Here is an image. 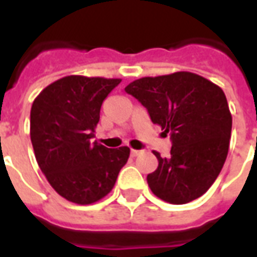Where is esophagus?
Listing matches in <instances>:
<instances>
[{
  "instance_id": "1",
  "label": "esophagus",
  "mask_w": 257,
  "mask_h": 257,
  "mask_svg": "<svg viewBox=\"0 0 257 257\" xmlns=\"http://www.w3.org/2000/svg\"><path fill=\"white\" fill-rule=\"evenodd\" d=\"M142 153H143V151H142V150H131V156H132V157H138V156H140Z\"/></svg>"
}]
</instances>
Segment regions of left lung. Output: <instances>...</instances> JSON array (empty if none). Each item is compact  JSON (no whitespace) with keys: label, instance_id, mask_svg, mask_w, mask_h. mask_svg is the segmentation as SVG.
Wrapping results in <instances>:
<instances>
[{"label":"left lung","instance_id":"1","mask_svg":"<svg viewBox=\"0 0 257 257\" xmlns=\"http://www.w3.org/2000/svg\"><path fill=\"white\" fill-rule=\"evenodd\" d=\"M171 135V156L154 151L158 168L147 183L158 198L187 204L208 191L228 153L232 118L224 92L189 71L145 77L125 88Z\"/></svg>","mask_w":257,"mask_h":257}]
</instances>
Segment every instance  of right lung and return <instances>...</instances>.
<instances>
[{
  "label": "right lung",
  "instance_id": "obj_1",
  "mask_svg": "<svg viewBox=\"0 0 257 257\" xmlns=\"http://www.w3.org/2000/svg\"><path fill=\"white\" fill-rule=\"evenodd\" d=\"M119 78L68 75L48 85L31 106L30 138L38 167L53 190L74 204L110 193L126 164V146L92 143L103 100Z\"/></svg>",
  "mask_w": 257,
  "mask_h": 257
}]
</instances>
